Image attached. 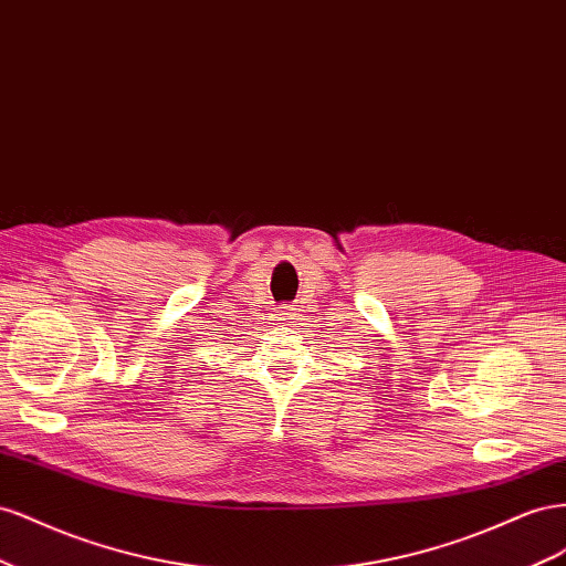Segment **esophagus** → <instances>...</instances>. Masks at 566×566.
I'll list each match as a JSON object with an SVG mask.
<instances>
[{"label":"esophagus","mask_w":566,"mask_h":566,"mask_svg":"<svg viewBox=\"0 0 566 566\" xmlns=\"http://www.w3.org/2000/svg\"><path fill=\"white\" fill-rule=\"evenodd\" d=\"M298 308H294V305H284V308L280 311V319H282V325H294V322L298 319V313H296Z\"/></svg>","instance_id":"esophagus-1"}]
</instances>
